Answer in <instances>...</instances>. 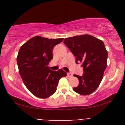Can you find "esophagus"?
Here are the masks:
<instances>
[{"mask_svg": "<svg viewBox=\"0 0 125 125\" xmlns=\"http://www.w3.org/2000/svg\"><path fill=\"white\" fill-rule=\"evenodd\" d=\"M72 76H73V74L72 73H67V76L68 77H72Z\"/></svg>", "mask_w": 125, "mask_h": 125, "instance_id": "1", "label": "esophagus"}]
</instances>
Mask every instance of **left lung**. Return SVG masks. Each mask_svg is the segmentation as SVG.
<instances>
[{"instance_id":"1","label":"left lung","mask_w":125,"mask_h":125,"mask_svg":"<svg viewBox=\"0 0 125 125\" xmlns=\"http://www.w3.org/2000/svg\"><path fill=\"white\" fill-rule=\"evenodd\" d=\"M64 44L76 57V62L82 63V76L74 74L79 83L73 90L82 95H89L98 87L107 67V52L102 41L91 35L76 36L64 39Z\"/></svg>"}]
</instances>
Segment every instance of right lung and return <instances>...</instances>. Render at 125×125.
Instances as JSON below:
<instances>
[{"instance_id": "obj_1", "label": "right lung", "mask_w": 125, "mask_h": 125, "mask_svg": "<svg viewBox=\"0 0 125 125\" xmlns=\"http://www.w3.org/2000/svg\"><path fill=\"white\" fill-rule=\"evenodd\" d=\"M63 38L36 36L23 44L17 57L19 74L25 85L33 94L42 99L54 94L59 81L67 76L62 69L52 71L48 64L53 59V49Z\"/></svg>"}]
</instances>
